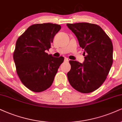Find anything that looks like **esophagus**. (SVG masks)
Returning a JSON list of instances; mask_svg holds the SVG:
<instances>
[{"label": "esophagus", "mask_w": 122, "mask_h": 122, "mask_svg": "<svg viewBox=\"0 0 122 122\" xmlns=\"http://www.w3.org/2000/svg\"><path fill=\"white\" fill-rule=\"evenodd\" d=\"M69 61V59L68 58H65L64 59V61Z\"/></svg>", "instance_id": "1"}]
</instances>
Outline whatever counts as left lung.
I'll use <instances>...</instances> for the list:
<instances>
[{"instance_id": "obj_1", "label": "left lung", "mask_w": 122, "mask_h": 122, "mask_svg": "<svg viewBox=\"0 0 122 122\" xmlns=\"http://www.w3.org/2000/svg\"><path fill=\"white\" fill-rule=\"evenodd\" d=\"M84 50V61H70L67 73L69 82L76 91L89 93L101 86L112 67L113 46L112 41L100 26L88 22L67 24Z\"/></svg>"}]
</instances>
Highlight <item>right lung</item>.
Here are the masks:
<instances>
[{"label": "right lung", "mask_w": 122, "mask_h": 122, "mask_svg": "<svg viewBox=\"0 0 122 122\" xmlns=\"http://www.w3.org/2000/svg\"><path fill=\"white\" fill-rule=\"evenodd\" d=\"M61 29L55 24H34L16 41L13 52L16 72L22 83L31 91L41 92L49 88L63 62V56L55 58L45 52Z\"/></svg>", "instance_id": "add662e5"}]
</instances>
